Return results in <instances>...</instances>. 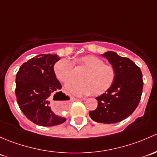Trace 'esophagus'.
<instances>
[{
    "label": "esophagus",
    "mask_w": 157,
    "mask_h": 157,
    "mask_svg": "<svg viewBox=\"0 0 157 157\" xmlns=\"http://www.w3.org/2000/svg\"><path fill=\"white\" fill-rule=\"evenodd\" d=\"M82 99V100H85V99H86V98L83 97V98H81V99Z\"/></svg>",
    "instance_id": "34e87169"
}]
</instances>
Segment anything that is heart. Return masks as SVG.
I'll return each mask as SVG.
<instances>
[{
	"label": "heart",
	"instance_id": "obj_1",
	"mask_svg": "<svg viewBox=\"0 0 157 157\" xmlns=\"http://www.w3.org/2000/svg\"><path fill=\"white\" fill-rule=\"evenodd\" d=\"M74 62L85 71L81 77L82 83H74L66 86L69 93L76 96L102 95L112 87L116 77L113 66L105 64L103 60L94 55L79 57ZM54 73L58 80L68 83L74 79V64L69 60L61 59L54 65Z\"/></svg>",
	"mask_w": 157,
	"mask_h": 157
}]
</instances>
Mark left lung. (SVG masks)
<instances>
[{
    "instance_id": "obj_1",
    "label": "left lung",
    "mask_w": 157,
    "mask_h": 157,
    "mask_svg": "<svg viewBox=\"0 0 157 157\" xmlns=\"http://www.w3.org/2000/svg\"><path fill=\"white\" fill-rule=\"evenodd\" d=\"M102 55L115 69L116 77L112 87L96 98L98 107L89 114L96 122L113 124L125 119L137 107L143 90V76L140 67L129 58L113 52Z\"/></svg>"
}]
</instances>
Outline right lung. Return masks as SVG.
<instances>
[{
  "mask_svg": "<svg viewBox=\"0 0 157 157\" xmlns=\"http://www.w3.org/2000/svg\"><path fill=\"white\" fill-rule=\"evenodd\" d=\"M59 60L57 55H37L23 63L16 76L19 107L28 119L38 125L50 127L66 121L65 118L55 115L49 105L52 95L64 94L58 92L61 84L54 73V65Z\"/></svg>",
  "mask_w": 157,
  "mask_h": 157,
  "instance_id": "add662e5",
  "label": "right lung"
}]
</instances>
